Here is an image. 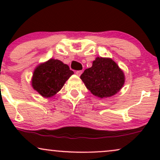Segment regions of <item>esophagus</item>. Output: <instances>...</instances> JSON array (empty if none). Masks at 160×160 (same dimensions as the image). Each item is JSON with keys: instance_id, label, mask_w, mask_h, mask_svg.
Returning a JSON list of instances; mask_svg holds the SVG:
<instances>
[{"instance_id": "esophagus-1", "label": "esophagus", "mask_w": 160, "mask_h": 160, "mask_svg": "<svg viewBox=\"0 0 160 160\" xmlns=\"http://www.w3.org/2000/svg\"><path fill=\"white\" fill-rule=\"evenodd\" d=\"M82 73V71H76V74L78 75V76H80Z\"/></svg>"}]
</instances>
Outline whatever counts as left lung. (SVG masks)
Wrapping results in <instances>:
<instances>
[{"label": "left lung", "instance_id": "left-lung-1", "mask_svg": "<svg viewBox=\"0 0 160 160\" xmlns=\"http://www.w3.org/2000/svg\"><path fill=\"white\" fill-rule=\"evenodd\" d=\"M80 79L93 95L101 98L115 95L125 82L124 74L117 64L111 58L102 57H97Z\"/></svg>", "mask_w": 160, "mask_h": 160}]
</instances>
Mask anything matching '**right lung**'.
Here are the masks:
<instances>
[{
	"label": "right lung",
	"mask_w": 160,
	"mask_h": 160,
	"mask_svg": "<svg viewBox=\"0 0 160 160\" xmlns=\"http://www.w3.org/2000/svg\"><path fill=\"white\" fill-rule=\"evenodd\" d=\"M74 74L68 65L58 59L48 60L36 68L33 74V88L45 98L56 95L63 87L65 82Z\"/></svg>",
	"instance_id": "1"
}]
</instances>
